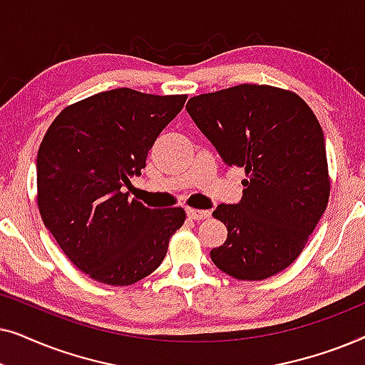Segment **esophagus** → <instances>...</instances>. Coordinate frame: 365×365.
<instances>
[{"mask_svg": "<svg viewBox=\"0 0 365 365\" xmlns=\"http://www.w3.org/2000/svg\"><path fill=\"white\" fill-rule=\"evenodd\" d=\"M189 219H194V221H202V219H207L211 216V211H204V209H194L187 207L186 209Z\"/></svg>", "mask_w": 365, "mask_h": 365, "instance_id": "1", "label": "esophagus"}]
</instances>
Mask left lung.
<instances>
[{"label": "left lung", "instance_id": "8db88e82", "mask_svg": "<svg viewBox=\"0 0 365 365\" xmlns=\"http://www.w3.org/2000/svg\"><path fill=\"white\" fill-rule=\"evenodd\" d=\"M186 109L224 163L246 173L241 202L212 212L227 227L212 262L239 281L284 271L301 256L331 194L316 114L296 93L267 84L199 94Z\"/></svg>", "mask_w": 365, "mask_h": 365}]
</instances>
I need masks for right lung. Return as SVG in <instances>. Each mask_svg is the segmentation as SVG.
<instances>
[{"label": "right lung", "mask_w": 365, "mask_h": 365, "mask_svg": "<svg viewBox=\"0 0 365 365\" xmlns=\"http://www.w3.org/2000/svg\"><path fill=\"white\" fill-rule=\"evenodd\" d=\"M186 98L103 91L64 108L44 134L39 214L69 261L94 281L129 286L149 276L186 221L182 207L149 209L124 191Z\"/></svg>", "instance_id": "obj_1"}]
</instances>
